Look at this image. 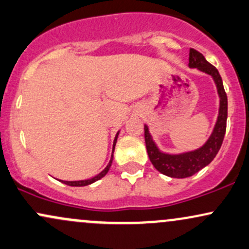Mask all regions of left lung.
<instances>
[{"label":"left lung","instance_id":"left-lung-1","mask_svg":"<svg viewBox=\"0 0 249 249\" xmlns=\"http://www.w3.org/2000/svg\"><path fill=\"white\" fill-rule=\"evenodd\" d=\"M189 67L190 69H198L199 71L211 75L214 80L215 86H217L220 104H219L217 122H215V125L209 140L200 148L192 151H186V153L182 154L163 153L157 147L153 140V136L149 133L148 125L144 124L145 147H147L150 162L160 174L171 178L190 177L197 174L206 165H209L215 157V155L218 154L219 149L223 144L225 133H226L227 95L224 89L223 80H221L218 70L211 65L200 52H198L195 49H190Z\"/></svg>","mask_w":249,"mask_h":249}]
</instances>
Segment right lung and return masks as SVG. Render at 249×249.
I'll return each instance as SVG.
<instances>
[{
    "label": "right lung",
    "instance_id": "1",
    "mask_svg": "<svg viewBox=\"0 0 249 249\" xmlns=\"http://www.w3.org/2000/svg\"><path fill=\"white\" fill-rule=\"evenodd\" d=\"M118 136H119V131H118V134H116L115 139H114V142H113V153H114V149H115V144H116V140H118ZM113 153H112V157H110V160H109V163H108V165L100 172V174L96 175L95 177L90 178V179H85V180H73V182H71V180H60V182L66 184V185H70V186H86V185H89V184L96 182V180L101 179V178L107 174L108 170H109L110 165H112Z\"/></svg>",
    "mask_w": 249,
    "mask_h": 249
}]
</instances>
